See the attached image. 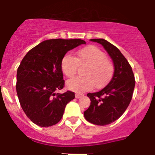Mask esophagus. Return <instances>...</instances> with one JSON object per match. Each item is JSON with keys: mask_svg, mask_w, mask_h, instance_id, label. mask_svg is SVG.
<instances>
[{"mask_svg": "<svg viewBox=\"0 0 155 155\" xmlns=\"http://www.w3.org/2000/svg\"><path fill=\"white\" fill-rule=\"evenodd\" d=\"M83 96H84V94H80V93H76V94H75V98H82Z\"/></svg>", "mask_w": 155, "mask_h": 155, "instance_id": "34e87169", "label": "esophagus"}]
</instances>
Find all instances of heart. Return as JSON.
Here are the masks:
<instances>
[{"instance_id":"heart-1","label":"heart","mask_w":155,"mask_h":155,"mask_svg":"<svg viewBox=\"0 0 155 155\" xmlns=\"http://www.w3.org/2000/svg\"><path fill=\"white\" fill-rule=\"evenodd\" d=\"M87 66L84 77H77L67 82L70 90L84 92L92 89L96 84L102 87L108 84L113 75V64L106 59L105 53L94 46L84 47L77 53V58L68 53L61 60V70L68 77L72 78L77 73L78 66Z\"/></svg>"}]
</instances>
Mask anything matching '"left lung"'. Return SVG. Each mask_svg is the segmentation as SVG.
<instances>
[{"instance_id": "left-lung-1", "label": "left lung", "mask_w": 155, "mask_h": 155, "mask_svg": "<svg viewBox=\"0 0 155 155\" xmlns=\"http://www.w3.org/2000/svg\"><path fill=\"white\" fill-rule=\"evenodd\" d=\"M102 45L113 60L114 74L109 84L98 92L88 93L90 106L84 112L86 120L105 126L118 120L132 99L135 79L132 68L118 48L103 39H90Z\"/></svg>"}]
</instances>
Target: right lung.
Masks as SVG:
<instances>
[{"label": "right lung", "mask_w": 155, "mask_h": 155, "mask_svg": "<svg viewBox=\"0 0 155 155\" xmlns=\"http://www.w3.org/2000/svg\"><path fill=\"white\" fill-rule=\"evenodd\" d=\"M85 41L48 39L37 45L22 59L17 71L16 91L24 113L42 127L55 125L74 93H56L64 86L61 60L66 53Z\"/></svg>", "instance_id": "obj_1"}]
</instances>
